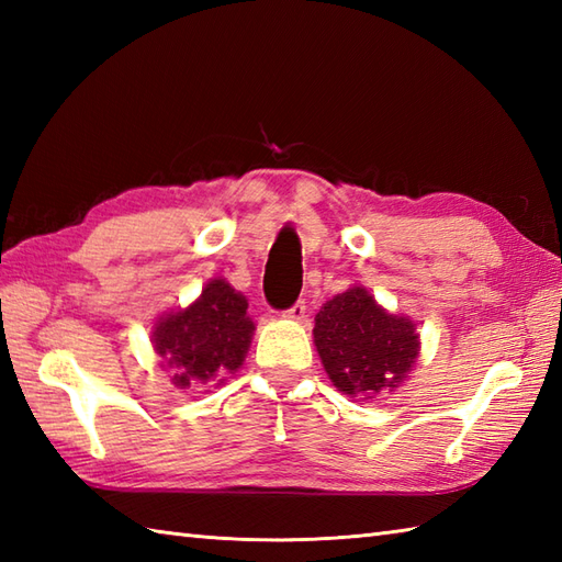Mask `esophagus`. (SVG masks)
<instances>
[{"mask_svg": "<svg viewBox=\"0 0 562 562\" xmlns=\"http://www.w3.org/2000/svg\"><path fill=\"white\" fill-rule=\"evenodd\" d=\"M304 314H306V302H294L290 308H288V312H284L282 316L284 318H290V321H302L304 318Z\"/></svg>", "mask_w": 562, "mask_h": 562, "instance_id": "esophagus-1", "label": "esophagus"}]
</instances>
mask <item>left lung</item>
<instances>
[{
    "instance_id": "left-lung-1",
    "label": "left lung",
    "mask_w": 562,
    "mask_h": 562,
    "mask_svg": "<svg viewBox=\"0 0 562 562\" xmlns=\"http://www.w3.org/2000/svg\"><path fill=\"white\" fill-rule=\"evenodd\" d=\"M314 342L333 386L352 398L398 389L420 355L413 321L389 314L360 284L321 306Z\"/></svg>"
}]
</instances>
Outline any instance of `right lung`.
Wrapping results in <instances>:
<instances>
[{
	"label": "right lung",
	"mask_w": 562,
	"mask_h": 562,
	"mask_svg": "<svg viewBox=\"0 0 562 562\" xmlns=\"http://www.w3.org/2000/svg\"><path fill=\"white\" fill-rule=\"evenodd\" d=\"M248 302L229 282L210 280L198 300L181 312L157 321L151 345L161 367L173 369L178 389L224 381L244 364L256 324L246 314Z\"/></svg>",
	"instance_id": "add662e5"
}]
</instances>
